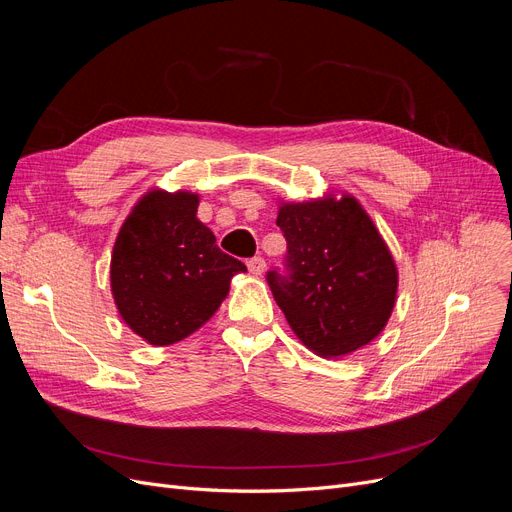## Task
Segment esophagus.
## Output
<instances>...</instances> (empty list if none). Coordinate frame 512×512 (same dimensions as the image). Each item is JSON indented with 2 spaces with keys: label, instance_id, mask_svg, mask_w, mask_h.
<instances>
[{
  "label": "esophagus",
  "instance_id": "esophagus-1",
  "mask_svg": "<svg viewBox=\"0 0 512 512\" xmlns=\"http://www.w3.org/2000/svg\"><path fill=\"white\" fill-rule=\"evenodd\" d=\"M247 267L253 276H261L265 272V261H263V257H253L247 261Z\"/></svg>",
  "mask_w": 512,
  "mask_h": 512
}]
</instances>
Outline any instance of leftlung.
<instances>
[{
    "instance_id": "left-lung-1",
    "label": "left lung",
    "mask_w": 512,
    "mask_h": 512,
    "mask_svg": "<svg viewBox=\"0 0 512 512\" xmlns=\"http://www.w3.org/2000/svg\"><path fill=\"white\" fill-rule=\"evenodd\" d=\"M288 274L267 272L297 338L324 359L355 353L378 336L398 290L394 257L353 195L282 203Z\"/></svg>"
}]
</instances>
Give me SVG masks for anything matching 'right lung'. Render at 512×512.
<instances>
[{"label":"right lung","mask_w":512,"mask_h":512,"mask_svg":"<svg viewBox=\"0 0 512 512\" xmlns=\"http://www.w3.org/2000/svg\"><path fill=\"white\" fill-rule=\"evenodd\" d=\"M199 195L153 188L124 220L110 265L112 294L124 324L153 346L197 332L228 297L247 265L215 245L197 218Z\"/></svg>","instance_id":"right-lung-1"}]
</instances>
